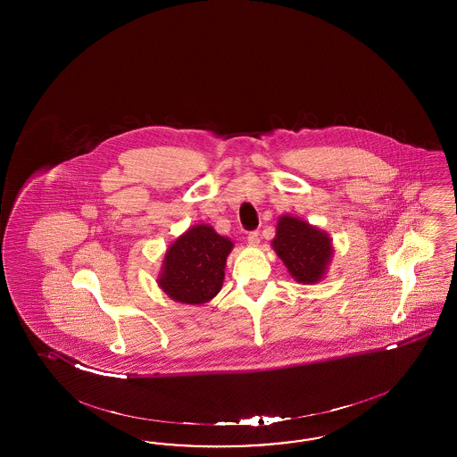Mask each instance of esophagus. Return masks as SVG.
I'll use <instances>...</instances> for the list:
<instances>
[{
  "label": "esophagus",
  "mask_w": 457,
  "mask_h": 457,
  "mask_svg": "<svg viewBox=\"0 0 457 457\" xmlns=\"http://www.w3.org/2000/svg\"><path fill=\"white\" fill-rule=\"evenodd\" d=\"M258 243H260V235L256 231H251L248 235L249 246H258Z\"/></svg>",
  "instance_id": "obj_1"
}]
</instances>
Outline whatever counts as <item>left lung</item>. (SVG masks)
<instances>
[{"label":"left lung","instance_id":"8db88e82","mask_svg":"<svg viewBox=\"0 0 457 457\" xmlns=\"http://www.w3.org/2000/svg\"><path fill=\"white\" fill-rule=\"evenodd\" d=\"M271 246L287 266L290 277L302 285H315L321 281L332 263L330 235L291 214L278 218L277 236L273 237Z\"/></svg>","mask_w":457,"mask_h":457}]
</instances>
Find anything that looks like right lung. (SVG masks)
Instances as JSON below:
<instances>
[{"instance_id":"1","label":"right lung","mask_w":457,"mask_h":457,"mask_svg":"<svg viewBox=\"0 0 457 457\" xmlns=\"http://www.w3.org/2000/svg\"><path fill=\"white\" fill-rule=\"evenodd\" d=\"M235 243L209 224H194L166 249L157 277L159 288L174 302L204 304L222 288L224 268Z\"/></svg>"}]
</instances>
